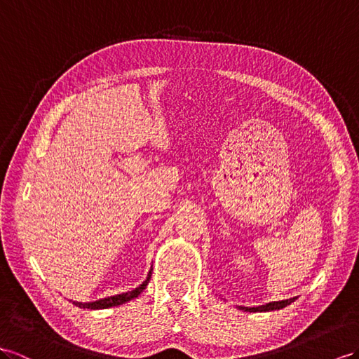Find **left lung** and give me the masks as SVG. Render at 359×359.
I'll return each mask as SVG.
<instances>
[{"instance_id":"8db88e82","label":"left lung","mask_w":359,"mask_h":359,"mask_svg":"<svg viewBox=\"0 0 359 359\" xmlns=\"http://www.w3.org/2000/svg\"><path fill=\"white\" fill-rule=\"evenodd\" d=\"M296 299H288V300H282V302H273L269 303V305H264L259 308H243L245 311H250V312H265V311H274V309H282L287 305H290L291 302H294Z\"/></svg>"}]
</instances>
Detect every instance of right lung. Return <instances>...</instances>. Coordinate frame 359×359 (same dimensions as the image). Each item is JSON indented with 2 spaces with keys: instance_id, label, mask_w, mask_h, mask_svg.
<instances>
[{
  "instance_id": "obj_1",
  "label": "right lung",
  "mask_w": 359,
  "mask_h": 359,
  "mask_svg": "<svg viewBox=\"0 0 359 359\" xmlns=\"http://www.w3.org/2000/svg\"><path fill=\"white\" fill-rule=\"evenodd\" d=\"M150 276H151V273H149V278L145 279V282H144L142 285H140V287L132 290V291H128V292L118 294V296H112V297H107V299H101V300L92 302V303H80V302H72V303H74L76 306L83 308V309H101V308H110V306L121 305V303L128 302V300H132V299L140 296V294L142 292V290H145L147 285H149Z\"/></svg>"
}]
</instances>
